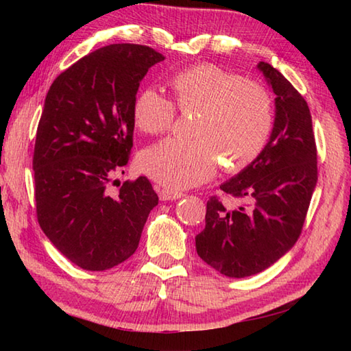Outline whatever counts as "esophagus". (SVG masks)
<instances>
[{
    "label": "esophagus",
    "mask_w": 351,
    "mask_h": 351,
    "mask_svg": "<svg viewBox=\"0 0 351 351\" xmlns=\"http://www.w3.org/2000/svg\"><path fill=\"white\" fill-rule=\"evenodd\" d=\"M158 195L161 201H173L184 197V193L173 192V190H169V189H158Z\"/></svg>",
    "instance_id": "1"
}]
</instances>
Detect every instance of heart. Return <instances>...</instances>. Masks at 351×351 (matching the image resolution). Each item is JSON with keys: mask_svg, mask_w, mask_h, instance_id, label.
Instances as JSON below:
<instances>
[{"mask_svg": "<svg viewBox=\"0 0 351 351\" xmlns=\"http://www.w3.org/2000/svg\"><path fill=\"white\" fill-rule=\"evenodd\" d=\"M171 99L142 90L133 104V122L141 133L162 134L175 121V108L195 112L193 139H165L145 148L139 167L170 190L209 181L219 159L228 170L247 167L265 150L274 127L269 93L257 82L212 63H199L169 80Z\"/></svg>", "mask_w": 351, "mask_h": 351, "instance_id": "1", "label": "heart"}]
</instances>
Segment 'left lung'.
I'll return each instance as SVG.
<instances>
[{
	"instance_id": "8db88e82",
	"label": "left lung",
	"mask_w": 351,
	"mask_h": 351,
	"mask_svg": "<svg viewBox=\"0 0 351 351\" xmlns=\"http://www.w3.org/2000/svg\"><path fill=\"white\" fill-rule=\"evenodd\" d=\"M276 94V119L260 156L219 186L249 204L226 209L212 197L197 252L226 277L243 278L269 268L295 245L317 182V150L306 100L269 63L260 62Z\"/></svg>"
}]
</instances>
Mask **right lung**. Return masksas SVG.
<instances>
[{"label":"right lung","instance_id":"obj_1","mask_svg":"<svg viewBox=\"0 0 351 351\" xmlns=\"http://www.w3.org/2000/svg\"><path fill=\"white\" fill-rule=\"evenodd\" d=\"M164 56L142 45H110L57 77L45 99L34 148L41 230L86 271H105L138 249L158 195L145 176L123 184L133 147L139 83ZM117 183L114 197L109 184Z\"/></svg>","mask_w":351,"mask_h":351}]
</instances>
